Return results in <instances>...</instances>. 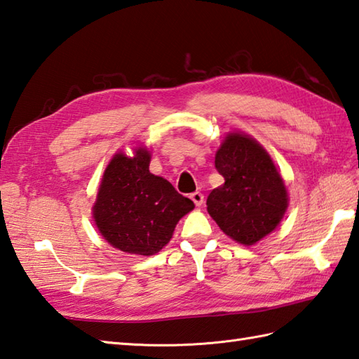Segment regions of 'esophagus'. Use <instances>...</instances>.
<instances>
[{
	"instance_id": "34e87169",
	"label": "esophagus",
	"mask_w": 359,
	"mask_h": 359,
	"mask_svg": "<svg viewBox=\"0 0 359 359\" xmlns=\"http://www.w3.org/2000/svg\"><path fill=\"white\" fill-rule=\"evenodd\" d=\"M190 198H192V201L195 203V205H203V203H204V195L201 194V192H194L192 195H190Z\"/></svg>"
}]
</instances>
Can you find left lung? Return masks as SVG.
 Instances as JSON below:
<instances>
[{
    "mask_svg": "<svg viewBox=\"0 0 359 359\" xmlns=\"http://www.w3.org/2000/svg\"><path fill=\"white\" fill-rule=\"evenodd\" d=\"M224 184L207 196V212L233 241L252 245L280 224L287 190L272 158L245 133H229L215 155Z\"/></svg>",
    "mask_w": 359,
    "mask_h": 359,
    "instance_id": "obj_1",
    "label": "left lung"
}]
</instances>
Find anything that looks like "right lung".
<instances>
[{"mask_svg":"<svg viewBox=\"0 0 359 359\" xmlns=\"http://www.w3.org/2000/svg\"><path fill=\"white\" fill-rule=\"evenodd\" d=\"M147 149L133 156L116 154L106 167L93 205L102 238L115 249L150 257L170 241L178 221L194 210V201L169 181L150 173Z\"/></svg>","mask_w":359,"mask_h":359,"instance_id":"add662e5","label":"right lung"}]
</instances>
